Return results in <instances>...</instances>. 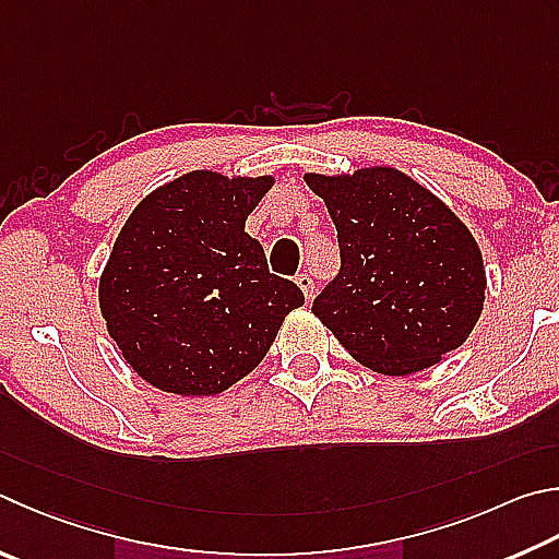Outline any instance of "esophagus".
Returning <instances> with one entry per match:
<instances>
[{
    "label": "esophagus",
    "instance_id": "esophagus-1",
    "mask_svg": "<svg viewBox=\"0 0 559 559\" xmlns=\"http://www.w3.org/2000/svg\"><path fill=\"white\" fill-rule=\"evenodd\" d=\"M296 283H298V288L302 290V296H306V300H310L312 293H314V286H312V278L308 276V273H300Z\"/></svg>",
    "mask_w": 559,
    "mask_h": 559
}]
</instances>
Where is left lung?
<instances>
[{"instance_id":"8db88e82","label":"left lung","mask_w":559,"mask_h":559,"mask_svg":"<svg viewBox=\"0 0 559 559\" xmlns=\"http://www.w3.org/2000/svg\"><path fill=\"white\" fill-rule=\"evenodd\" d=\"M337 229L342 269L312 312L383 377L440 364L469 337L486 298L481 249L464 222L393 166L306 174Z\"/></svg>"}]
</instances>
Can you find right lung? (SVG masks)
I'll return each mask as SVG.
<instances>
[{
  "label": "right lung",
  "mask_w": 559,
  "mask_h": 559,
  "mask_svg": "<svg viewBox=\"0 0 559 559\" xmlns=\"http://www.w3.org/2000/svg\"><path fill=\"white\" fill-rule=\"evenodd\" d=\"M273 176L190 170L139 202L99 276V310L121 357L176 395H217L266 357L302 306L273 276L247 217Z\"/></svg>",
  "instance_id": "obj_1"
}]
</instances>
